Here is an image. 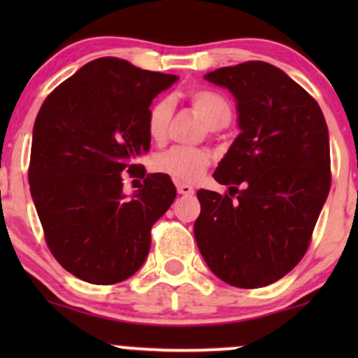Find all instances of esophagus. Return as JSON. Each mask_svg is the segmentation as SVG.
<instances>
[{
  "instance_id": "obj_1",
  "label": "esophagus",
  "mask_w": 358,
  "mask_h": 358,
  "mask_svg": "<svg viewBox=\"0 0 358 358\" xmlns=\"http://www.w3.org/2000/svg\"><path fill=\"white\" fill-rule=\"evenodd\" d=\"M176 190L178 193H182V195H193V187L192 185H187V183H176Z\"/></svg>"
}]
</instances>
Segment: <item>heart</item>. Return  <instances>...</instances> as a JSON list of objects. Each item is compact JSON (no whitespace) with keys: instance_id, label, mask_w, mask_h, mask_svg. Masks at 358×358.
<instances>
[{"instance_id":"heart-1","label":"heart","mask_w":358,"mask_h":358,"mask_svg":"<svg viewBox=\"0 0 358 358\" xmlns=\"http://www.w3.org/2000/svg\"><path fill=\"white\" fill-rule=\"evenodd\" d=\"M192 109L199 114L205 126L210 129L227 126L232 119V108L225 97L207 89H192L187 92ZM173 116V101L159 99L148 110V134L155 143L166 139L168 127ZM210 165V155L203 148L175 146L163 151L153 159V168L158 173L168 175L176 182H196Z\"/></svg>"}]
</instances>
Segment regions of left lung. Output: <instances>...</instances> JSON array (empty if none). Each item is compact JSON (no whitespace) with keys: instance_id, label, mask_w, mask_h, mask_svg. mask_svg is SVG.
Listing matches in <instances>:
<instances>
[{"instance_id":"1","label":"left lung","mask_w":358,"mask_h":358,"mask_svg":"<svg viewBox=\"0 0 358 358\" xmlns=\"http://www.w3.org/2000/svg\"><path fill=\"white\" fill-rule=\"evenodd\" d=\"M205 79L234 96L241 133L213 171L229 193L196 192V245L227 285L268 286L305 256L327 202V121L301 85L266 62L217 69Z\"/></svg>"}]
</instances>
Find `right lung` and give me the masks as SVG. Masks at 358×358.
<instances>
[{
	"mask_svg": "<svg viewBox=\"0 0 358 358\" xmlns=\"http://www.w3.org/2000/svg\"><path fill=\"white\" fill-rule=\"evenodd\" d=\"M176 80L102 57L62 82L40 108L31 199L53 257L82 281L114 285L133 276L150 252L151 227L173 203L168 175H146L126 199L121 173L139 176L136 159L151 143L148 110Z\"/></svg>",
	"mask_w": 358,
	"mask_h": 358,
	"instance_id": "right-lung-1",
	"label": "right lung"
}]
</instances>
